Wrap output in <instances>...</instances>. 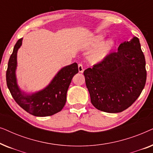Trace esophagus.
Segmentation results:
<instances>
[{"label":"esophagus","mask_w":153,"mask_h":153,"mask_svg":"<svg viewBox=\"0 0 153 153\" xmlns=\"http://www.w3.org/2000/svg\"><path fill=\"white\" fill-rule=\"evenodd\" d=\"M78 68H79V72L81 73H83V71H84V68H83V66L82 64H79L78 65Z\"/></svg>","instance_id":"34e87169"}]
</instances>
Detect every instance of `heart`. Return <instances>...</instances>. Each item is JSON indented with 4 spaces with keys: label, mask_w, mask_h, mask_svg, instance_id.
Listing matches in <instances>:
<instances>
[{
    "label": "heart",
    "mask_w": 153,
    "mask_h": 153,
    "mask_svg": "<svg viewBox=\"0 0 153 153\" xmlns=\"http://www.w3.org/2000/svg\"><path fill=\"white\" fill-rule=\"evenodd\" d=\"M104 39V36H98L92 42L90 47L91 48H95L100 46L103 42ZM115 46V42L112 39H109L105 43L103 44L101 47L92 53L90 56V60L93 62H98L101 61L110 53L111 51L113 49V48Z\"/></svg>",
    "instance_id": "obj_1"
}]
</instances>
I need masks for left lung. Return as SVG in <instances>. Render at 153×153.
Masks as SVG:
<instances>
[{
  "label": "left lung",
  "mask_w": 153,
  "mask_h": 153,
  "mask_svg": "<svg viewBox=\"0 0 153 153\" xmlns=\"http://www.w3.org/2000/svg\"><path fill=\"white\" fill-rule=\"evenodd\" d=\"M93 105L106 113H119L134 102L145 86L146 60L139 39L133 37L101 62L84 71Z\"/></svg>",
  "instance_id": "obj_1"
}]
</instances>
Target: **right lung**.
Returning <instances> with one entry per match:
<instances>
[{"mask_svg": "<svg viewBox=\"0 0 153 153\" xmlns=\"http://www.w3.org/2000/svg\"><path fill=\"white\" fill-rule=\"evenodd\" d=\"M22 40L21 38L16 42L8 62L6 72L8 89L16 103L29 114L39 117L52 116L64 107L68 88L73 76L79 72L78 65L74 62L63 67L45 88L35 93H26L19 86L16 76L17 52Z\"/></svg>", "mask_w": 153, "mask_h": 153, "instance_id": "add662e5", "label": "right lung"}]
</instances>
